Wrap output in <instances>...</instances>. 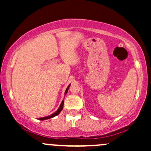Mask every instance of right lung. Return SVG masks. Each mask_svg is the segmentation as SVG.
I'll return each mask as SVG.
<instances>
[{"instance_id": "1", "label": "right lung", "mask_w": 151, "mask_h": 151, "mask_svg": "<svg viewBox=\"0 0 151 151\" xmlns=\"http://www.w3.org/2000/svg\"><path fill=\"white\" fill-rule=\"evenodd\" d=\"M70 84L68 86V87L67 88V89H66V91H65V95L67 93V91H68V89H69V88H70ZM63 106H64V101H62V103H61V104H60V107H59V109H58V111H55V113L52 114V115L47 116H45V117L40 118L39 119H40V120H41V121H43V120H46V119H51V118H53V117L56 116H58V114H60V112H61V111L62 110V109H63Z\"/></svg>"}]
</instances>
